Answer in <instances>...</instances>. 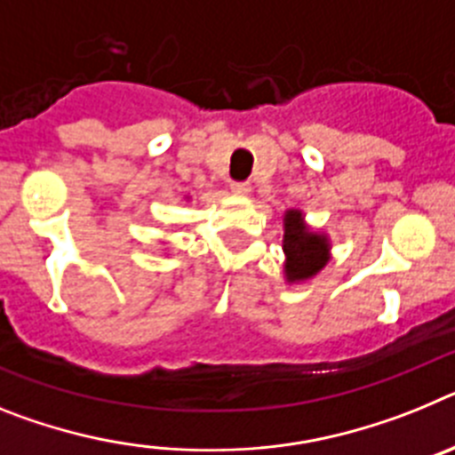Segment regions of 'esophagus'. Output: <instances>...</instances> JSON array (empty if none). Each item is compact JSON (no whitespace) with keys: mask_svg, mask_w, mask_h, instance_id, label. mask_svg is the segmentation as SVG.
<instances>
[{"mask_svg":"<svg viewBox=\"0 0 455 455\" xmlns=\"http://www.w3.org/2000/svg\"><path fill=\"white\" fill-rule=\"evenodd\" d=\"M233 195H250L251 185L250 183H231Z\"/></svg>","mask_w":455,"mask_h":455,"instance_id":"obj_1","label":"esophagus"}]
</instances>
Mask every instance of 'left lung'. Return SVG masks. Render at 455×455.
Here are the masks:
<instances>
[{
  "mask_svg": "<svg viewBox=\"0 0 455 455\" xmlns=\"http://www.w3.org/2000/svg\"><path fill=\"white\" fill-rule=\"evenodd\" d=\"M283 275L288 283L307 282L315 276L330 260V240L325 233L311 231L304 222L302 211H286L283 215Z\"/></svg>",
  "mask_w": 455,
  "mask_h": 455,
  "instance_id": "1",
  "label": "left lung"
}]
</instances>
